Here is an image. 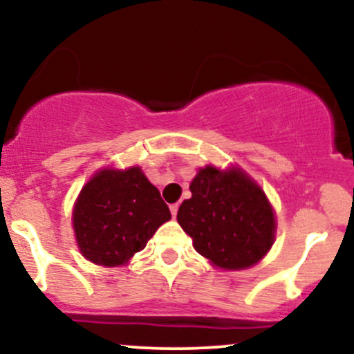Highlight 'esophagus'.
Returning a JSON list of instances; mask_svg holds the SVG:
<instances>
[{"mask_svg": "<svg viewBox=\"0 0 354 354\" xmlns=\"http://www.w3.org/2000/svg\"><path fill=\"white\" fill-rule=\"evenodd\" d=\"M178 208H180V205H178V203H174V205L169 206V209H171L173 218H176V214H178Z\"/></svg>", "mask_w": 354, "mask_h": 354, "instance_id": "1", "label": "esophagus"}]
</instances>
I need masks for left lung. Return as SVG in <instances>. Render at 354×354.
I'll return each instance as SVG.
<instances>
[{"label": "left lung", "instance_id": "1", "mask_svg": "<svg viewBox=\"0 0 354 354\" xmlns=\"http://www.w3.org/2000/svg\"><path fill=\"white\" fill-rule=\"evenodd\" d=\"M178 223L201 256L225 270L258 263L273 245L274 214L265 193L239 169H200Z\"/></svg>", "mask_w": 354, "mask_h": 354}]
</instances>
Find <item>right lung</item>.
<instances>
[{
    "instance_id": "obj_1",
    "label": "right lung",
    "mask_w": 354,
    "mask_h": 354,
    "mask_svg": "<svg viewBox=\"0 0 354 354\" xmlns=\"http://www.w3.org/2000/svg\"><path fill=\"white\" fill-rule=\"evenodd\" d=\"M171 218L161 194L141 169H104L93 176L73 211L80 251L95 265L120 266L145 250Z\"/></svg>"
}]
</instances>
